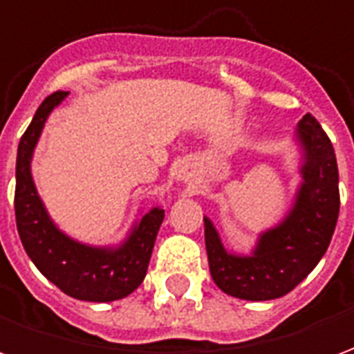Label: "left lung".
Returning a JSON list of instances; mask_svg holds the SVG:
<instances>
[{"instance_id":"left-lung-1","label":"left lung","mask_w":354,"mask_h":354,"mask_svg":"<svg viewBox=\"0 0 354 354\" xmlns=\"http://www.w3.org/2000/svg\"><path fill=\"white\" fill-rule=\"evenodd\" d=\"M301 162L294 203L281 222L261 231L248 254L225 248L205 216V245L216 286L239 299L267 301L288 294L326 254L339 214V174L332 142L307 113L294 132Z\"/></svg>"}]
</instances>
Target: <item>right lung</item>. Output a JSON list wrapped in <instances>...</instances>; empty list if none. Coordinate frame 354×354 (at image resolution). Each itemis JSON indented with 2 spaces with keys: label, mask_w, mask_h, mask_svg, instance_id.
I'll return each mask as SVG.
<instances>
[{
  "label": "right lung",
  "mask_w": 354,
  "mask_h": 354,
  "mask_svg": "<svg viewBox=\"0 0 354 354\" xmlns=\"http://www.w3.org/2000/svg\"><path fill=\"white\" fill-rule=\"evenodd\" d=\"M68 93H53L41 102L22 134L17 151L15 216L24 250L55 286L81 301H115L138 288L146 277L157 231L165 210L153 207L132 223L129 235L115 246H94L75 241L53 222L32 176V159L50 111Z\"/></svg>",
  "instance_id": "1"
}]
</instances>
